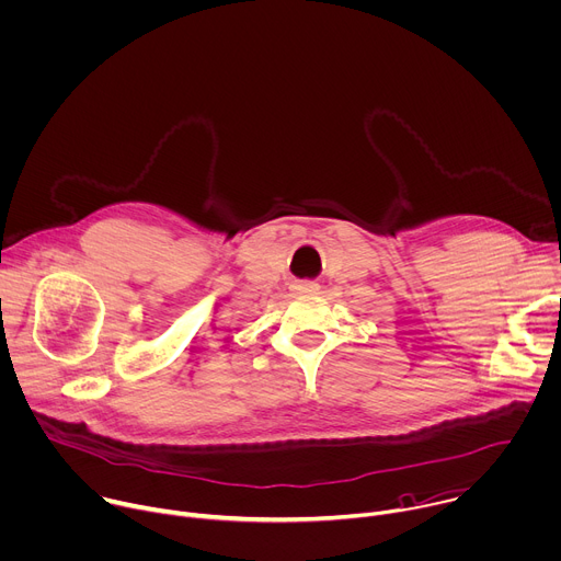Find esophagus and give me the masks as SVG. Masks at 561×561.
I'll list each match as a JSON object with an SVG mask.
<instances>
[{
	"instance_id": "esophagus-1",
	"label": "esophagus",
	"mask_w": 561,
	"mask_h": 561,
	"mask_svg": "<svg viewBox=\"0 0 561 561\" xmlns=\"http://www.w3.org/2000/svg\"><path fill=\"white\" fill-rule=\"evenodd\" d=\"M296 289H298V291H316V289H318V285H316V283H311V280H305V283H298V285H296Z\"/></svg>"
}]
</instances>
